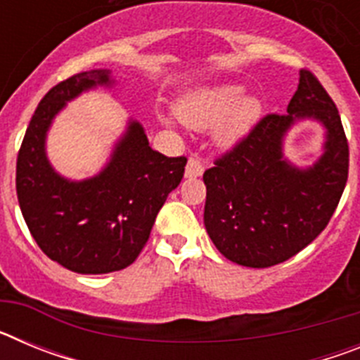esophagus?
I'll use <instances>...</instances> for the list:
<instances>
[{
  "label": "esophagus",
  "mask_w": 360,
  "mask_h": 360,
  "mask_svg": "<svg viewBox=\"0 0 360 360\" xmlns=\"http://www.w3.org/2000/svg\"><path fill=\"white\" fill-rule=\"evenodd\" d=\"M202 174H203V164L196 157H191L186 165V176L196 178V176H202Z\"/></svg>",
  "instance_id": "obj_1"
}]
</instances>
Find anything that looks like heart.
<instances>
[{
  "instance_id": "obj_1",
  "label": "heart",
  "mask_w": 360,
  "mask_h": 360,
  "mask_svg": "<svg viewBox=\"0 0 360 360\" xmlns=\"http://www.w3.org/2000/svg\"><path fill=\"white\" fill-rule=\"evenodd\" d=\"M243 88L234 84L205 88L184 98L178 104V115L187 126L196 129L214 128L229 117L219 133V141L232 144L249 133L263 113V106L257 98H243Z\"/></svg>"
}]
</instances>
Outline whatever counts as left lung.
Here are the masks:
<instances>
[{
    "mask_svg": "<svg viewBox=\"0 0 360 360\" xmlns=\"http://www.w3.org/2000/svg\"><path fill=\"white\" fill-rule=\"evenodd\" d=\"M304 118L327 129L323 155L307 170L282 155L284 135ZM348 157L335 103L314 73L301 70L287 113L263 117L203 173V224L216 249L250 269L290 259L328 225L348 180Z\"/></svg>",
    "mask_w": 360,
    "mask_h": 360,
    "instance_id": "8db88e82",
    "label": "left lung"
}]
</instances>
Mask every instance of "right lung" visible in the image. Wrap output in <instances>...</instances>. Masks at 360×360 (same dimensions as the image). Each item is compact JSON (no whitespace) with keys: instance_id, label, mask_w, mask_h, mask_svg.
I'll return each instance as SVG.
<instances>
[{"instance_id":"1","label":"right lung","mask_w":360,"mask_h":360,"mask_svg":"<svg viewBox=\"0 0 360 360\" xmlns=\"http://www.w3.org/2000/svg\"><path fill=\"white\" fill-rule=\"evenodd\" d=\"M111 84L110 70H90L53 86L32 115L15 165L28 231L50 259L77 274H108L135 262L187 164L149 148L142 124L129 120L101 173L79 182L56 173L44 149L52 120L82 91Z\"/></svg>"}]
</instances>
